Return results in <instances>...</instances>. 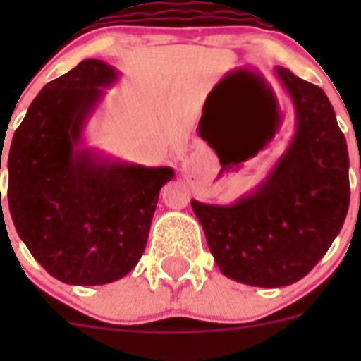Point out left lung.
<instances>
[{
  "label": "left lung",
  "instance_id": "8db88e82",
  "mask_svg": "<svg viewBox=\"0 0 361 361\" xmlns=\"http://www.w3.org/2000/svg\"><path fill=\"white\" fill-rule=\"evenodd\" d=\"M296 132L262 183L229 206L191 200L209 251L228 279L282 288L327 253L349 209V153L320 86L276 66Z\"/></svg>",
  "mask_w": 361,
  "mask_h": 361
}]
</instances>
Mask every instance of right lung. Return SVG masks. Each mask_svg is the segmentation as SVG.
Here are the masks:
<instances>
[{"label": "right lung", "instance_id": "add662e5", "mask_svg": "<svg viewBox=\"0 0 361 361\" xmlns=\"http://www.w3.org/2000/svg\"><path fill=\"white\" fill-rule=\"evenodd\" d=\"M117 78L114 66L85 59L44 85L6 159L19 238L54 279L72 286L128 275L145 253L159 191L175 177L168 166L116 161L82 145L86 123Z\"/></svg>", "mask_w": 361, "mask_h": 361}]
</instances>
